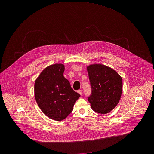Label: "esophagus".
Returning <instances> with one entry per match:
<instances>
[{"label": "esophagus", "instance_id": "esophagus-1", "mask_svg": "<svg viewBox=\"0 0 154 154\" xmlns=\"http://www.w3.org/2000/svg\"><path fill=\"white\" fill-rule=\"evenodd\" d=\"M78 92L81 95H82V91L81 89H79V90H78Z\"/></svg>", "mask_w": 154, "mask_h": 154}]
</instances>
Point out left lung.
<instances>
[{
  "label": "left lung",
  "mask_w": 154,
  "mask_h": 154,
  "mask_svg": "<svg viewBox=\"0 0 154 154\" xmlns=\"http://www.w3.org/2000/svg\"><path fill=\"white\" fill-rule=\"evenodd\" d=\"M87 69L92 88L88 98L91 109L98 113L107 114L120 100L122 78L116 70L102 64L89 65Z\"/></svg>",
  "instance_id": "8db88e82"
}]
</instances>
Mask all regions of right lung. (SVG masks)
Here are the masks:
<instances>
[{
    "mask_svg": "<svg viewBox=\"0 0 154 154\" xmlns=\"http://www.w3.org/2000/svg\"><path fill=\"white\" fill-rule=\"evenodd\" d=\"M65 65L55 63L46 67L34 84L36 102L50 119L62 121L71 113L80 95L71 88L63 76Z\"/></svg>",
    "mask_w": 154,
    "mask_h": 154,
    "instance_id": "obj_1",
    "label": "right lung"
}]
</instances>
